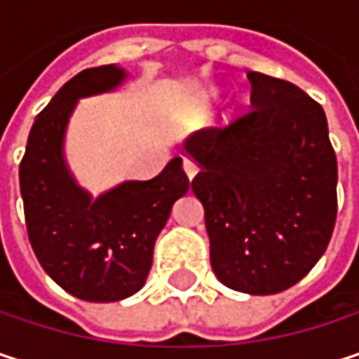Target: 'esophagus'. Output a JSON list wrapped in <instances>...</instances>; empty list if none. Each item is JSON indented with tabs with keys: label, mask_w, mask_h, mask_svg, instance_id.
I'll use <instances>...</instances> for the list:
<instances>
[{
	"label": "esophagus",
	"mask_w": 359,
	"mask_h": 359,
	"mask_svg": "<svg viewBox=\"0 0 359 359\" xmlns=\"http://www.w3.org/2000/svg\"><path fill=\"white\" fill-rule=\"evenodd\" d=\"M182 170H184V175H187L189 180H191L195 175H197V164H195L193 160L184 158V160H182Z\"/></svg>",
	"instance_id": "obj_1"
}]
</instances>
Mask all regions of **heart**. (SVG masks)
I'll return each mask as SVG.
<instances>
[{"instance_id":"1","label":"heart","mask_w":359,"mask_h":359,"mask_svg":"<svg viewBox=\"0 0 359 359\" xmlns=\"http://www.w3.org/2000/svg\"><path fill=\"white\" fill-rule=\"evenodd\" d=\"M212 97H216V91H212V93H210V100H212Z\"/></svg>"}]
</instances>
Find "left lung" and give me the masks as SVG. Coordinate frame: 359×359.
<instances>
[{"label":"left lung","mask_w":359,"mask_h":359,"mask_svg":"<svg viewBox=\"0 0 359 359\" xmlns=\"http://www.w3.org/2000/svg\"><path fill=\"white\" fill-rule=\"evenodd\" d=\"M253 108L191 135L214 274L250 295L280 293L323 257L337 220V158L323 106L293 83L250 72Z\"/></svg>","instance_id":"8db88e82"}]
</instances>
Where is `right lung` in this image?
I'll return each instance as SVG.
<instances>
[{
    "instance_id": "1",
    "label": "right lung",
    "mask_w": 359,
    "mask_h": 359,
    "mask_svg": "<svg viewBox=\"0 0 359 359\" xmlns=\"http://www.w3.org/2000/svg\"><path fill=\"white\" fill-rule=\"evenodd\" d=\"M126 72L114 64L70 79L33 122L20 162L29 241L43 270L85 302H120L149 274L154 245L175 201L189 191L182 160L151 180H126L97 199L76 184L64 160V135L81 97L116 89Z\"/></svg>"
}]
</instances>
